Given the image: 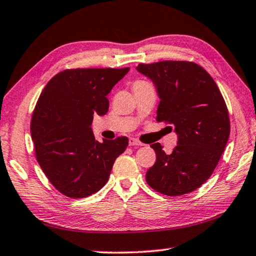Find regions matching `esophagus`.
Returning <instances> with one entry per match:
<instances>
[{
  "label": "esophagus",
  "mask_w": 256,
  "mask_h": 256,
  "mask_svg": "<svg viewBox=\"0 0 256 256\" xmlns=\"http://www.w3.org/2000/svg\"><path fill=\"white\" fill-rule=\"evenodd\" d=\"M128 144L130 146H142V144L138 140H136V138H131L128 140Z\"/></svg>",
  "instance_id": "obj_1"
}]
</instances>
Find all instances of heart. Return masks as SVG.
Returning <instances> with one entry per match:
<instances>
[{
  "instance_id": "obj_1",
  "label": "heart",
  "mask_w": 256,
  "mask_h": 256,
  "mask_svg": "<svg viewBox=\"0 0 256 256\" xmlns=\"http://www.w3.org/2000/svg\"><path fill=\"white\" fill-rule=\"evenodd\" d=\"M148 84L146 81H144V80H138L133 84V86H138V84Z\"/></svg>"
}]
</instances>
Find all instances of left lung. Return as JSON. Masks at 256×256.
Listing matches in <instances>:
<instances>
[{
  "mask_svg": "<svg viewBox=\"0 0 256 256\" xmlns=\"http://www.w3.org/2000/svg\"><path fill=\"white\" fill-rule=\"evenodd\" d=\"M136 70L157 88V122L174 125L178 138L170 154L160 144H151L157 160L146 172V183L168 196L193 192L212 175L226 148L230 122L222 94L209 73L194 62L141 63Z\"/></svg>",
  "mask_w": 256,
  "mask_h": 256,
  "instance_id": "8db88e82",
  "label": "left lung"
}]
</instances>
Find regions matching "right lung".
<instances>
[{
    "instance_id": "add662e5",
    "label": "right lung",
    "mask_w": 256,
    "mask_h": 256,
    "mask_svg": "<svg viewBox=\"0 0 256 256\" xmlns=\"http://www.w3.org/2000/svg\"><path fill=\"white\" fill-rule=\"evenodd\" d=\"M123 68H68L45 86L34 107L30 131L36 159L54 188L73 198H86L107 183L126 136L98 142L94 115H105L107 94L128 72Z\"/></svg>"
}]
</instances>
